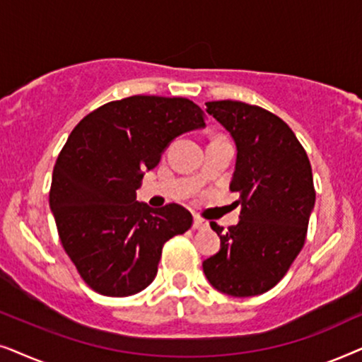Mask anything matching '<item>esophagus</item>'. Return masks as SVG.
<instances>
[{"label":"esophagus","mask_w":362,"mask_h":362,"mask_svg":"<svg viewBox=\"0 0 362 362\" xmlns=\"http://www.w3.org/2000/svg\"><path fill=\"white\" fill-rule=\"evenodd\" d=\"M194 228L195 230H206V228H209V221L200 218V216H195V218H194Z\"/></svg>","instance_id":"34e87169"}]
</instances>
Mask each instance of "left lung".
<instances>
[{
    "instance_id": "obj_1",
    "label": "left lung",
    "mask_w": 362,
    "mask_h": 362,
    "mask_svg": "<svg viewBox=\"0 0 362 362\" xmlns=\"http://www.w3.org/2000/svg\"><path fill=\"white\" fill-rule=\"evenodd\" d=\"M237 146L230 190L240 221L223 231L220 252L204 262L210 285L225 295L257 296L285 276L306 240L315 206L311 163L295 132L278 115L240 100L205 103Z\"/></svg>"
}]
</instances>
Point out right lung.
I'll return each mask as SVG.
<instances>
[{
  "label": "right lung",
  "instance_id": "obj_1",
  "mask_svg": "<svg viewBox=\"0 0 362 362\" xmlns=\"http://www.w3.org/2000/svg\"><path fill=\"white\" fill-rule=\"evenodd\" d=\"M205 127L185 98L132 95L86 115L57 157L49 190L62 248L81 278L104 296H131L153 281L163 243L192 226L177 204L136 200L146 170L180 134Z\"/></svg>",
  "mask_w": 362,
  "mask_h": 362
}]
</instances>
